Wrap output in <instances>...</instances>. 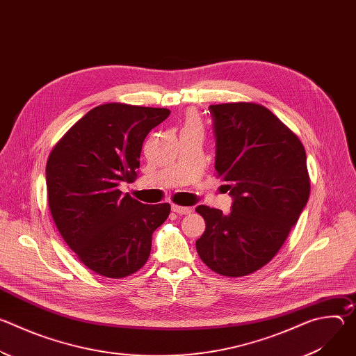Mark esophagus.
Returning a JSON list of instances; mask_svg holds the SVG:
<instances>
[{
	"label": "esophagus",
	"mask_w": 356,
	"mask_h": 356,
	"mask_svg": "<svg viewBox=\"0 0 356 356\" xmlns=\"http://www.w3.org/2000/svg\"><path fill=\"white\" fill-rule=\"evenodd\" d=\"M172 211L177 213L180 216H186V214H190L193 210H191V207H181L177 204H172Z\"/></svg>",
	"instance_id": "obj_1"
}]
</instances>
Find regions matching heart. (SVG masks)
Returning a JSON list of instances; mask_svg holds the SVG:
<instances>
[{
  "label": "heart",
  "instance_id": "b5f03b06",
  "mask_svg": "<svg viewBox=\"0 0 356 356\" xmlns=\"http://www.w3.org/2000/svg\"><path fill=\"white\" fill-rule=\"evenodd\" d=\"M186 127H200V122L194 117H188V120L186 122Z\"/></svg>",
  "mask_w": 356,
  "mask_h": 356
}]
</instances>
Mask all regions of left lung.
Segmentation results:
<instances>
[{"instance_id": "left-lung-1", "label": "left lung", "mask_w": 356, "mask_h": 356, "mask_svg": "<svg viewBox=\"0 0 356 356\" xmlns=\"http://www.w3.org/2000/svg\"><path fill=\"white\" fill-rule=\"evenodd\" d=\"M216 170L228 184L231 213L198 206L206 231L198 257L211 270L239 277L265 266L284 243L310 197L307 158L298 138L253 103L209 107Z\"/></svg>"}]
</instances>
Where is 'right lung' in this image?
I'll use <instances>...</instances> for the list:
<instances>
[{"instance_id": "1", "label": "right lung", "mask_w": 356, "mask_h": 356, "mask_svg": "<svg viewBox=\"0 0 356 356\" xmlns=\"http://www.w3.org/2000/svg\"><path fill=\"white\" fill-rule=\"evenodd\" d=\"M168 108L104 104L88 111L62 138L46 165L54 221L77 258L106 277H125L147 261L152 234L170 206L142 204L120 186L135 180L146 135Z\"/></svg>"}]
</instances>
